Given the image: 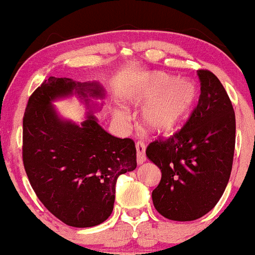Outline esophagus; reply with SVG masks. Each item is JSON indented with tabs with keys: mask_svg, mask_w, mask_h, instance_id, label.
Listing matches in <instances>:
<instances>
[{
	"mask_svg": "<svg viewBox=\"0 0 255 255\" xmlns=\"http://www.w3.org/2000/svg\"><path fill=\"white\" fill-rule=\"evenodd\" d=\"M136 147V160L139 164L144 163L146 160V153H145V144L142 141H137L135 144Z\"/></svg>",
	"mask_w": 255,
	"mask_h": 255,
	"instance_id": "esophagus-1",
	"label": "esophagus"
}]
</instances>
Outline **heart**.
Returning <instances> with one entry per match:
<instances>
[{
    "instance_id": "b5f03b06",
    "label": "heart",
    "mask_w": 255,
    "mask_h": 255,
    "mask_svg": "<svg viewBox=\"0 0 255 255\" xmlns=\"http://www.w3.org/2000/svg\"><path fill=\"white\" fill-rule=\"evenodd\" d=\"M197 98V87L192 81L170 79L164 73H151L134 87L129 102L145 107L141 125L152 133H170L191 110ZM119 118H124L118 113Z\"/></svg>"
}]
</instances>
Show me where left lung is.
<instances>
[{
  "label": "left lung",
  "mask_w": 255,
  "mask_h": 255,
  "mask_svg": "<svg viewBox=\"0 0 255 255\" xmlns=\"http://www.w3.org/2000/svg\"><path fill=\"white\" fill-rule=\"evenodd\" d=\"M200 98L187 122L171 136H159L146 156L162 171L152 192L156 210L171 221L188 222L211 211L223 195L233 168L235 111L212 72L199 69Z\"/></svg>",
  "instance_id": "obj_1"
}]
</instances>
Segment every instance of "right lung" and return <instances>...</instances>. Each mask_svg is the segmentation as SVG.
<instances>
[{"instance_id": "right-lung-1", "label": "right lung", "mask_w": 255, "mask_h": 255, "mask_svg": "<svg viewBox=\"0 0 255 255\" xmlns=\"http://www.w3.org/2000/svg\"><path fill=\"white\" fill-rule=\"evenodd\" d=\"M103 97L98 84L50 77L28 98L22 119V162L34 193L64 224L90 228L109 218L120 175L136 168L129 137L105 131L92 115L80 126L63 121L51 102L61 96Z\"/></svg>"}]
</instances>
